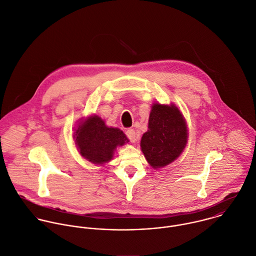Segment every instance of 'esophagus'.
Segmentation results:
<instances>
[{"mask_svg":"<svg viewBox=\"0 0 256 256\" xmlns=\"http://www.w3.org/2000/svg\"><path fill=\"white\" fill-rule=\"evenodd\" d=\"M126 136H128V138H130V140L132 142H134L136 140V132H134V130H132V128H130V130H126Z\"/></svg>","mask_w":256,"mask_h":256,"instance_id":"34e87169","label":"esophagus"}]
</instances>
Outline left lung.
<instances>
[{"label": "left lung", "instance_id": "obj_1", "mask_svg": "<svg viewBox=\"0 0 256 256\" xmlns=\"http://www.w3.org/2000/svg\"><path fill=\"white\" fill-rule=\"evenodd\" d=\"M187 122L174 104L154 102L148 130L142 134L140 148L154 169L163 168L175 161L188 142Z\"/></svg>", "mask_w": 256, "mask_h": 256}]
</instances>
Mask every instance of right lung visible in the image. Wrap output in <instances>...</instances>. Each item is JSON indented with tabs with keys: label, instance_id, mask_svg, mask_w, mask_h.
<instances>
[{
	"label": "right lung",
	"instance_id": "right-lung-1",
	"mask_svg": "<svg viewBox=\"0 0 256 256\" xmlns=\"http://www.w3.org/2000/svg\"><path fill=\"white\" fill-rule=\"evenodd\" d=\"M74 132L73 138L79 154L100 166L108 163L116 148L130 142L122 130L106 126L104 120L97 114L81 118Z\"/></svg>",
	"mask_w": 256,
	"mask_h": 256
}]
</instances>
